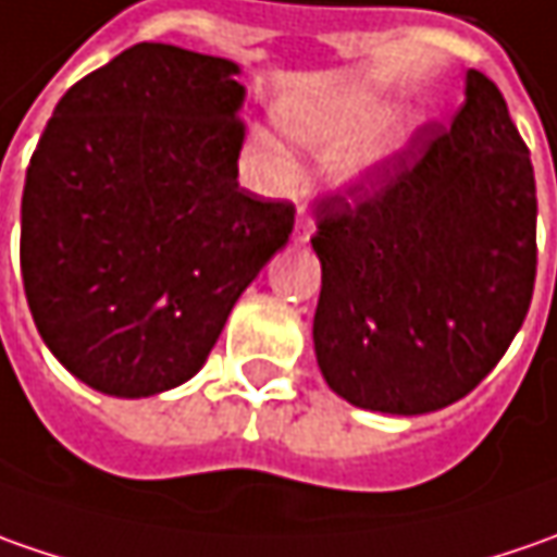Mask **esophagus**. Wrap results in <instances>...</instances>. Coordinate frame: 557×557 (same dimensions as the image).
<instances>
[{
  "label": "esophagus",
  "mask_w": 557,
  "mask_h": 557,
  "mask_svg": "<svg viewBox=\"0 0 557 557\" xmlns=\"http://www.w3.org/2000/svg\"><path fill=\"white\" fill-rule=\"evenodd\" d=\"M310 235H312V225L300 220V223H297V232H294V242H300V245H304V242H310Z\"/></svg>",
  "instance_id": "34e87169"
}]
</instances>
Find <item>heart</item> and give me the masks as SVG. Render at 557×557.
<instances>
[{
    "mask_svg": "<svg viewBox=\"0 0 557 557\" xmlns=\"http://www.w3.org/2000/svg\"><path fill=\"white\" fill-rule=\"evenodd\" d=\"M278 126L297 148L332 158V176L341 185L372 183L394 166L416 139L418 123L403 108H387L384 98L350 86L319 101H294L278 108Z\"/></svg>",
    "mask_w": 557,
    "mask_h": 557,
    "instance_id": "1",
    "label": "heart"
}]
</instances>
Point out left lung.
Returning <instances> with one entry per match:
<instances>
[{"mask_svg":"<svg viewBox=\"0 0 557 557\" xmlns=\"http://www.w3.org/2000/svg\"><path fill=\"white\" fill-rule=\"evenodd\" d=\"M315 362L350 406L424 416L471 394L521 332L536 278V183L481 71L381 191L319 203Z\"/></svg>","mask_w":557,"mask_h":557,"instance_id":"left-lung-1","label":"left lung"}]
</instances>
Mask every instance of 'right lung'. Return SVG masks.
I'll return each instance as SVG.
<instances>
[{
    "label": "right lung",
    "mask_w": 557,
    "mask_h": 557,
    "mask_svg": "<svg viewBox=\"0 0 557 557\" xmlns=\"http://www.w3.org/2000/svg\"><path fill=\"white\" fill-rule=\"evenodd\" d=\"M228 58L139 42L58 101L21 201V275L52 356L92 391L163 394L288 245L294 207L238 185Z\"/></svg>",
    "instance_id": "right-lung-1"
}]
</instances>
